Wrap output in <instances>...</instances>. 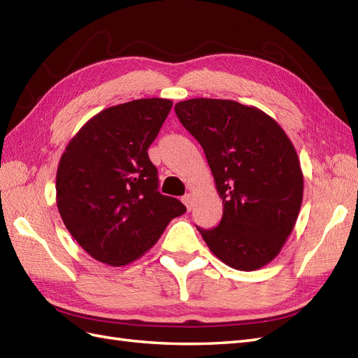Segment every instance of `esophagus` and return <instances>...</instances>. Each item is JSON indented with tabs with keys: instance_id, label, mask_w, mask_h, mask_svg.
<instances>
[{
	"instance_id": "esophagus-1",
	"label": "esophagus",
	"mask_w": 358,
	"mask_h": 358,
	"mask_svg": "<svg viewBox=\"0 0 358 358\" xmlns=\"http://www.w3.org/2000/svg\"><path fill=\"white\" fill-rule=\"evenodd\" d=\"M181 201H182V203H185V206L187 207V210H190V208H192V201H194V195L187 194V195H185V196L181 198Z\"/></svg>"
}]
</instances>
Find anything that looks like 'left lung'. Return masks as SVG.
Wrapping results in <instances>:
<instances>
[{
    "instance_id": "left-lung-1",
    "label": "left lung",
    "mask_w": 358,
    "mask_h": 358,
    "mask_svg": "<svg viewBox=\"0 0 358 358\" xmlns=\"http://www.w3.org/2000/svg\"><path fill=\"white\" fill-rule=\"evenodd\" d=\"M182 127L203 146L224 213L198 231L216 257L237 271L271 263L293 231L304 194L299 157L280 124L231 99L176 104Z\"/></svg>"
}]
</instances>
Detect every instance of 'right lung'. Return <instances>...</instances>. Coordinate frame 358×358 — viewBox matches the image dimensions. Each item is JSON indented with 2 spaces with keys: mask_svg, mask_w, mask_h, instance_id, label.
Returning a JSON list of instances; mask_svg holds the SVG:
<instances>
[{
  "mask_svg": "<svg viewBox=\"0 0 358 358\" xmlns=\"http://www.w3.org/2000/svg\"><path fill=\"white\" fill-rule=\"evenodd\" d=\"M171 107V99L142 98L104 108L62 154L59 213L81 248L101 263L125 266L142 257L186 212L177 198L157 190V169L148 157Z\"/></svg>",
  "mask_w": 358,
  "mask_h": 358,
  "instance_id": "obj_1",
  "label": "right lung"
}]
</instances>
